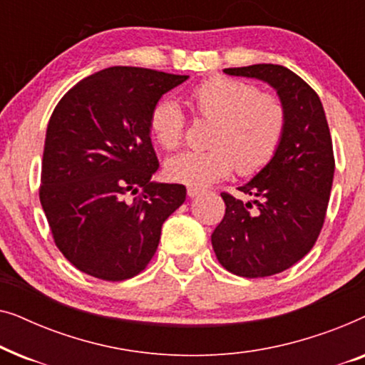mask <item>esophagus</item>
<instances>
[{
	"instance_id": "esophagus-1",
	"label": "esophagus",
	"mask_w": 365,
	"mask_h": 365,
	"mask_svg": "<svg viewBox=\"0 0 365 365\" xmlns=\"http://www.w3.org/2000/svg\"><path fill=\"white\" fill-rule=\"evenodd\" d=\"M201 192H202L201 189H197V187H187V196L189 197H197Z\"/></svg>"
}]
</instances>
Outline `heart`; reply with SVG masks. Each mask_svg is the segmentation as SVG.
Returning a JSON list of instances; mask_svg holds the SVG:
<instances>
[{"label": "heart", "mask_w": 365, "mask_h": 365, "mask_svg": "<svg viewBox=\"0 0 365 365\" xmlns=\"http://www.w3.org/2000/svg\"><path fill=\"white\" fill-rule=\"evenodd\" d=\"M197 118L214 123L207 151H186L168 159L169 181L206 187L231 176L261 173L276 156L287 128L286 104L276 94L241 79L216 76L191 91ZM149 131L158 144L173 151L181 146L186 116L171 98H163L149 114Z\"/></svg>", "instance_id": "1"}]
</instances>
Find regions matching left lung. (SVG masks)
I'll return each mask as SVG.
<instances>
[{
    "instance_id": "obj_1",
    "label": "left lung",
    "mask_w": 365,
    "mask_h": 365,
    "mask_svg": "<svg viewBox=\"0 0 365 365\" xmlns=\"http://www.w3.org/2000/svg\"><path fill=\"white\" fill-rule=\"evenodd\" d=\"M224 73L271 84L286 104L287 128L272 161L237 187L252 201L221 192L226 214L212 249L236 276H274L301 261L321 234L336 169L331 131L317 93L291 69L252 64Z\"/></svg>"
}]
</instances>
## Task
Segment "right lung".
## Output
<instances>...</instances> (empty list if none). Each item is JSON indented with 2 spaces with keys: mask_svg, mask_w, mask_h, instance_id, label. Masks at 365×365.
I'll return each mask as SVG.
<instances>
[{
  "mask_svg": "<svg viewBox=\"0 0 365 365\" xmlns=\"http://www.w3.org/2000/svg\"><path fill=\"white\" fill-rule=\"evenodd\" d=\"M187 76L114 66L69 89L49 118L39 201L54 244L103 281L144 271L163 222L186 199L182 184L151 182L159 163L149 114Z\"/></svg>",
  "mask_w": 365,
  "mask_h": 365,
  "instance_id": "1",
  "label": "right lung"
}]
</instances>
